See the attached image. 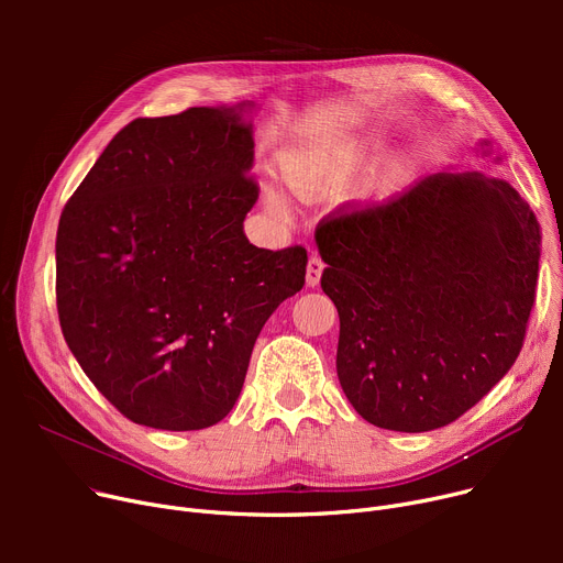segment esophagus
<instances>
[{"label":"esophagus","mask_w":563,"mask_h":563,"mask_svg":"<svg viewBox=\"0 0 563 563\" xmlns=\"http://www.w3.org/2000/svg\"><path fill=\"white\" fill-rule=\"evenodd\" d=\"M323 266H327V264L321 262L319 255H312L308 260V266H306V283H308V287H317L319 285V278L323 274Z\"/></svg>","instance_id":"obj_1"}]
</instances>
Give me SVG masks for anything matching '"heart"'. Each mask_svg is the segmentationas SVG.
<instances>
[{
  "instance_id": "b5f03b06",
  "label": "heart",
  "mask_w": 563,
  "mask_h": 563,
  "mask_svg": "<svg viewBox=\"0 0 563 563\" xmlns=\"http://www.w3.org/2000/svg\"><path fill=\"white\" fill-rule=\"evenodd\" d=\"M376 157V145L369 141H338L291 147L283 157V175L291 191L303 200H333L356 187L369 170ZM408 170L406 159H395L388 168L390 180H397ZM266 200L280 210L283 198L276 191H266Z\"/></svg>"
}]
</instances>
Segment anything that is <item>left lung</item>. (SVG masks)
<instances>
[{"label": "left lung", "mask_w": 563, "mask_h": 563, "mask_svg": "<svg viewBox=\"0 0 563 563\" xmlns=\"http://www.w3.org/2000/svg\"><path fill=\"white\" fill-rule=\"evenodd\" d=\"M314 236L340 314V386L369 424L445 427L516 363L541 228L509 183L435 173L388 205H340Z\"/></svg>", "instance_id": "8db88e82"}]
</instances>
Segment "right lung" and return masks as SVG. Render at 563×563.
<instances>
[{
	"mask_svg": "<svg viewBox=\"0 0 563 563\" xmlns=\"http://www.w3.org/2000/svg\"><path fill=\"white\" fill-rule=\"evenodd\" d=\"M240 107L118 132L56 230V310L102 397L136 424L196 431L242 393L264 321L306 283L303 246L244 234L260 187Z\"/></svg>",
	"mask_w": 563,
	"mask_h": 563,
	"instance_id": "obj_1",
	"label": "right lung"
}]
</instances>
